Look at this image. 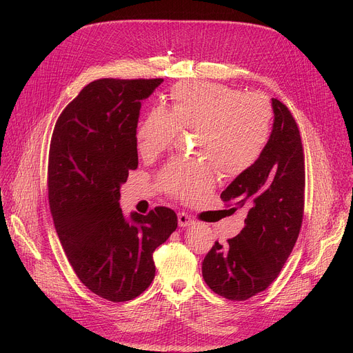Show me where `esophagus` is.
<instances>
[{
	"label": "esophagus",
	"mask_w": 353,
	"mask_h": 353,
	"mask_svg": "<svg viewBox=\"0 0 353 353\" xmlns=\"http://www.w3.org/2000/svg\"><path fill=\"white\" fill-rule=\"evenodd\" d=\"M177 218H179V226H180V228H188V226H191V225L195 223L194 219H192V216H190L188 214H184V212H179Z\"/></svg>",
	"instance_id": "34e87169"
}]
</instances>
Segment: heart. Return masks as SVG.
Instances as JSON below:
<instances>
[{
    "label": "heart",
    "mask_w": 353,
    "mask_h": 353,
    "mask_svg": "<svg viewBox=\"0 0 353 353\" xmlns=\"http://www.w3.org/2000/svg\"><path fill=\"white\" fill-rule=\"evenodd\" d=\"M168 110L150 109L137 128V149L154 159L170 148L179 130L196 131V152L204 161L173 159L159 172L161 188L183 201L207 194L215 166L234 177L253 166L271 132V108L259 93L214 82H184L172 88Z\"/></svg>",
    "instance_id": "obj_1"
}]
</instances>
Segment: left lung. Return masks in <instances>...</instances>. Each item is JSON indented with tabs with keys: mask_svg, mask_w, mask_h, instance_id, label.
Here are the masks:
<instances>
[{
	"mask_svg": "<svg viewBox=\"0 0 353 353\" xmlns=\"http://www.w3.org/2000/svg\"><path fill=\"white\" fill-rule=\"evenodd\" d=\"M272 109L274 125L260 159L221 194L230 212L245 211L244 228L226 244L215 241L203 263L207 285L229 300H247L276 279L303 221V145L289 109L278 99Z\"/></svg>",
	"mask_w": 353,
	"mask_h": 353,
	"instance_id": "obj_1",
	"label": "left lung"
}]
</instances>
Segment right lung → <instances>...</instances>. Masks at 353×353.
<instances>
[{"label":"right lung","instance_id":"1","mask_svg":"<svg viewBox=\"0 0 353 353\" xmlns=\"http://www.w3.org/2000/svg\"><path fill=\"white\" fill-rule=\"evenodd\" d=\"M163 82L103 78L86 85L60 114L48 152V203L56 232L79 281L106 300L128 301L155 278L154 251L177 215L120 208V187L138 168L141 100Z\"/></svg>","mask_w":353,"mask_h":353}]
</instances>
